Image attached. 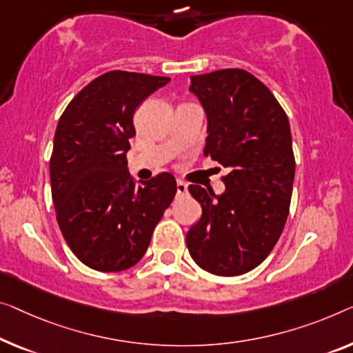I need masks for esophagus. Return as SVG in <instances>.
<instances>
[{
  "mask_svg": "<svg viewBox=\"0 0 353 353\" xmlns=\"http://www.w3.org/2000/svg\"><path fill=\"white\" fill-rule=\"evenodd\" d=\"M176 192H177V196H182V194H187V192H188L187 183L182 182V181H177V182H176Z\"/></svg>",
  "mask_w": 353,
  "mask_h": 353,
  "instance_id": "obj_1",
  "label": "esophagus"
}]
</instances>
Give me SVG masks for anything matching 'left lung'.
I'll return each mask as SVG.
<instances>
[{"label": "left lung", "instance_id": "obj_1", "mask_svg": "<svg viewBox=\"0 0 353 353\" xmlns=\"http://www.w3.org/2000/svg\"><path fill=\"white\" fill-rule=\"evenodd\" d=\"M208 119L204 155L228 168L225 192H188L203 214L187 233L199 268L215 276L249 272L270 255L285 227L294 179L290 123L265 83L244 70L190 77Z\"/></svg>", "mask_w": 353, "mask_h": 353}]
</instances>
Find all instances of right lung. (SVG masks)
Here are the masks:
<instances>
[{"label":"right lung","mask_w":353,"mask_h":353,"mask_svg":"<svg viewBox=\"0 0 353 353\" xmlns=\"http://www.w3.org/2000/svg\"><path fill=\"white\" fill-rule=\"evenodd\" d=\"M168 82L139 72H106L76 94L57 125L50 157L57 222L72 254L92 270L134 266L174 198L170 172L136 182L126 168L134 110Z\"/></svg>","instance_id":"right-lung-1"}]
</instances>
